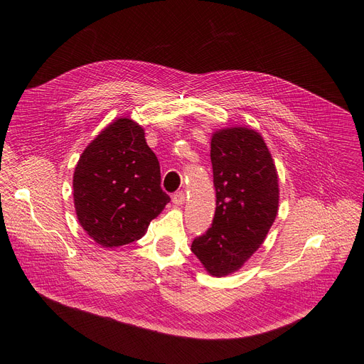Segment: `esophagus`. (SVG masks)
<instances>
[{"label":"esophagus","mask_w":364,"mask_h":364,"mask_svg":"<svg viewBox=\"0 0 364 364\" xmlns=\"http://www.w3.org/2000/svg\"><path fill=\"white\" fill-rule=\"evenodd\" d=\"M172 202H174V205H177V206H181L186 202V195L183 192L174 193L172 195Z\"/></svg>","instance_id":"esophagus-1"}]
</instances>
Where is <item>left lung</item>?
<instances>
[{"mask_svg":"<svg viewBox=\"0 0 364 364\" xmlns=\"http://www.w3.org/2000/svg\"><path fill=\"white\" fill-rule=\"evenodd\" d=\"M217 208L213 227L192 243L209 276L240 270L264 243L279 211V176L261 134L247 127L211 137Z\"/></svg>","mask_w":364,"mask_h":364,"instance_id":"1","label":"left lung"}]
</instances>
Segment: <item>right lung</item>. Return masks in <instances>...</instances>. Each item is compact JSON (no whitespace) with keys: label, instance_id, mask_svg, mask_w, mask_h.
Instances as JSON below:
<instances>
[{"label":"right lung","instance_id":"right-lung-1","mask_svg":"<svg viewBox=\"0 0 364 364\" xmlns=\"http://www.w3.org/2000/svg\"><path fill=\"white\" fill-rule=\"evenodd\" d=\"M72 184L76 218L103 247L141 239L171 200L144 128L131 118L114 119L85 147Z\"/></svg>","mask_w":364,"mask_h":364}]
</instances>
